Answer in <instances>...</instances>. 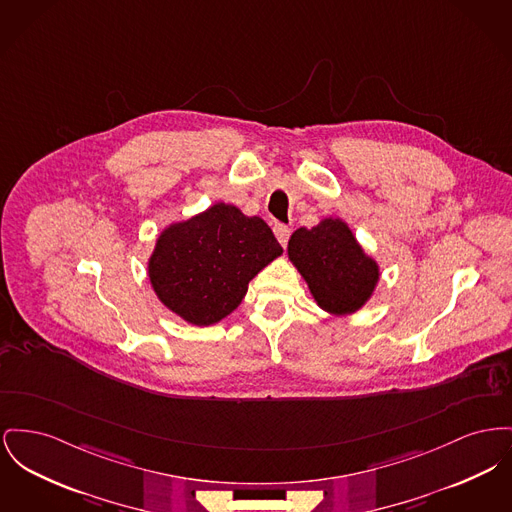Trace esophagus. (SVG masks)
<instances>
[{"label":"esophagus","instance_id":"34e87169","mask_svg":"<svg viewBox=\"0 0 512 512\" xmlns=\"http://www.w3.org/2000/svg\"><path fill=\"white\" fill-rule=\"evenodd\" d=\"M272 232H274V236H276L278 243H280L282 247H286L288 238H290V228H288V226H282V224H276V226L272 228Z\"/></svg>","mask_w":512,"mask_h":512}]
</instances>
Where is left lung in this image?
I'll return each mask as SVG.
<instances>
[{
  "label": "left lung",
  "mask_w": 512,
  "mask_h": 512,
  "mask_svg": "<svg viewBox=\"0 0 512 512\" xmlns=\"http://www.w3.org/2000/svg\"><path fill=\"white\" fill-rule=\"evenodd\" d=\"M286 251L315 303L329 315L360 311L381 280L379 263L338 216L321 218L313 228H298Z\"/></svg>",
  "instance_id": "left-lung-1"
}]
</instances>
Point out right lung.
Listing matches in <instances>:
<instances>
[{
    "label": "right lung",
    "mask_w": 512,
    "mask_h": 512,
    "mask_svg": "<svg viewBox=\"0 0 512 512\" xmlns=\"http://www.w3.org/2000/svg\"><path fill=\"white\" fill-rule=\"evenodd\" d=\"M282 255L269 224L230 203H214L158 234L147 274L156 298L195 327L238 309L249 282Z\"/></svg>",
    "instance_id": "obj_1"
}]
</instances>
